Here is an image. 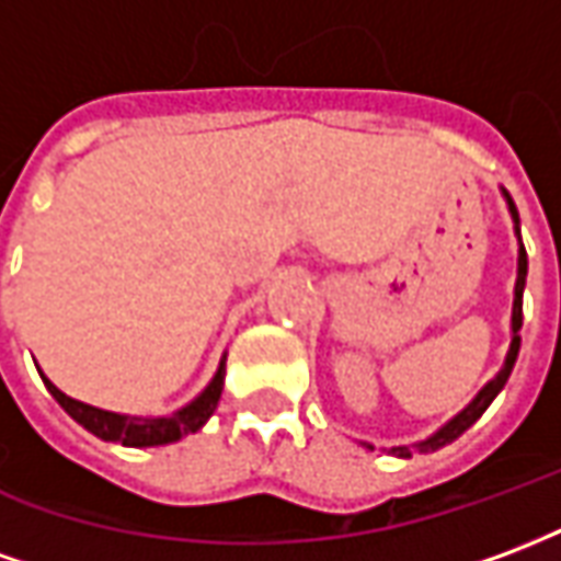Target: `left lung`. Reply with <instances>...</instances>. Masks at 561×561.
<instances>
[{
    "label": "left lung",
    "mask_w": 561,
    "mask_h": 561,
    "mask_svg": "<svg viewBox=\"0 0 561 561\" xmlns=\"http://www.w3.org/2000/svg\"><path fill=\"white\" fill-rule=\"evenodd\" d=\"M505 201H507V209H511V219H514V231H517L519 237V213L517 207H514V201L507 197L505 192ZM526 270H529V257H526V249H523V243H519V257H517V285H514V312H511V348H507V357H505V366L499 369V376L493 378V381H486L483 385V390L474 397V400L462 409V412L457 414V417H450V421L438 430V433H433L430 438H423V442H417V450L421 454H430V450H438V447L450 445L454 438H459V435L469 430L471 423L478 421L486 409H490V402L499 397V390L505 388V381L511 378V369H514V364H517V354H519V328H523V288H526ZM390 454L393 457H412V447H390Z\"/></svg>",
    "instance_id": "left-lung-1"
}]
</instances>
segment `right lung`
Instances as JSON below:
<instances>
[{
	"label": "right lung",
	"mask_w": 561,
	"mask_h": 561,
	"mask_svg": "<svg viewBox=\"0 0 561 561\" xmlns=\"http://www.w3.org/2000/svg\"><path fill=\"white\" fill-rule=\"evenodd\" d=\"M44 385L54 393V400L66 409L75 421L90 430L92 435H99L104 442H116V445L126 447H156V445H171V442H180L183 435L197 433L204 423L209 421V414L216 412L221 397V385H225V357H221L216 376L209 381L201 397L188 402L185 409L173 414H164V417H131V414H116L104 412V409H95V405H87V402H78L66 397L62 390L56 388L54 381L47 376Z\"/></svg>",
	"instance_id": "add662e5"
}]
</instances>
